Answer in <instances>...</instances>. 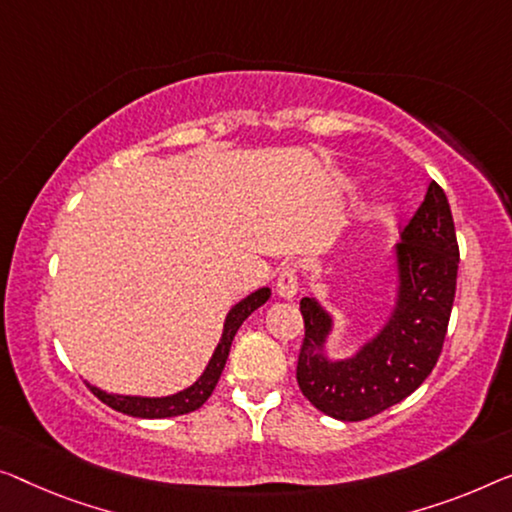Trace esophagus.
<instances>
[{"label": "esophagus", "instance_id": "34e87169", "mask_svg": "<svg viewBox=\"0 0 512 512\" xmlns=\"http://www.w3.org/2000/svg\"><path fill=\"white\" fill-rule=\"evenodd\" d=\"M276 292L282 299H294L296 292H299V276H296V269H292V266H285L278 273Z\"/></svg>", "mask_w": 512, "mask_h": 512}]
</instances>
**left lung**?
Listing matches in <instances>:
<instances>
[{
  "instance_id": "8db88e82",
  "label": "left lung",
  "mask_w": 512,
  "mask_h": 512,
  "mask_svg": "<svg viewBox=\"0 0 512 512\" xmlns=\"http://www.w3.org/2000/svg\"><path fill=\"white\" fill-rule=\"evenodd\" d=\"M460 248L444 188L430 181L421 207L395 248L398 301L375 338L352 358L329 361L324 342L333 319L315 299H301L303 345L296 381L310 404L338 421H365L416 391L439 361L451 319Z\"/></svg>"
}]
</instances>
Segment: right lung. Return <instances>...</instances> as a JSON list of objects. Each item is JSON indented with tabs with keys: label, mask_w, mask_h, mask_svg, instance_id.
Returning a JSON list of instances; mask_svg holds the SVG:
<instances>
[{
	"label": "right lung",
	"mask_w": 512,
	"mask_h": 512,
	"mask_svg": "<svg viewBox=\"0 0 512 512\" xmlns=\"http://www.w3.org/2000/svg\"><path fill=\"white\" fill-rule=\"evenodd\" d=\"M271 289L262 287L253 292L246 299L239 301L234 308L227 312L225 319V329H223V338H220L216 352H213L211 361L207 365V370L202 372V377L195 381L193 386L183 388V391L167 395V398H137V395H114V393H105L101 388L89 386L94 395L101 402L108 404V407L121 411V414L135 416V418H170V416H181V414H190V411L200 409L204 402L209 400V395L216 388L220 375H223L225 361L230 356V347L236 331L239 326L246 322V319L253 315V312L269 301Z\"/></svg>",
	"instance_id": "obj_1"
}]
</instances>
